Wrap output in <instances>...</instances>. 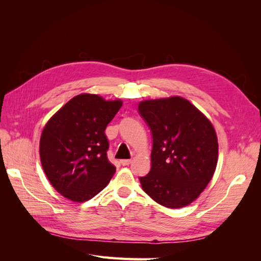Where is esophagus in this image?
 <instances>
[{
    "mask_svg": "<svg viewBox=\"0 0 261 261\" xmlns=\"http://www.w3.org/2000/svg\"><path fill=\"white\" fill-rule=\"evenodd\" d=\"M130 162H132V160H130V159H124V160H121V164H122V165H128V164H130Z\"/></svg>",
    "mask_w": 261,
    "mask_h": 261,
    "instance_id": "obj_1",
    "label": "esophagus"
}]
</instances>
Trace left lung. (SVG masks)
I'll list each match as a JSON object with an SVG mask.
<instances>
[{"mask_svg":"<svg viewBox=\"0 0 261 261\" xmlns=\"http://www.w3.org/2000/svg\"><path fill=\"white\" fill-rule=\"evenodd\" d=\"M138 111L152 134L151 169L144 192L168 208L188 206L217 168L218 138L208 118L180 97L141 101Z\"/></svg>","mask_w":261,"mask_h":261,"instance_id":"8db88e82","label":"left lung"}]
</instances>
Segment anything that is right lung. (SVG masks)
Here are the masks:
<instances>
[{
  "label": "right lung",
  "instance_id": "obj_1",
  "mask_svg": "<svg viewBox=\"0 0 261 261\" xmlns=\"http://www.w3.org/2000/svg\"><path fill=\"white\" fill-rule=\"evenodd\" d=\"M83 93L70 99L44 126L40 159L51 185L67 199L84 202L99 194L112 178L115 167L108 160V124L122 107Z\"/></svg>",
  "mask_w": 261,
  "mask_h": 261
}]
</instances>
